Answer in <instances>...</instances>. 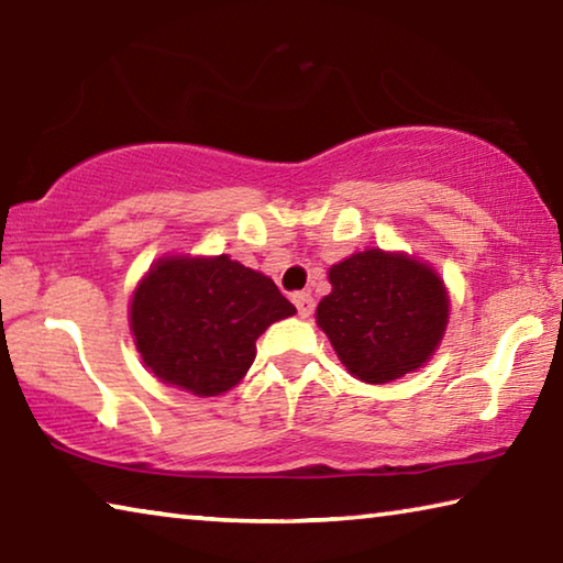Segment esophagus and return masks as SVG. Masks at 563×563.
Instances as JSON below:
<instances>
[{"label":"esophagus","mask_w":563,"mask_h":563,"mask_svg":"<svg viewBox=\"0 0 563 563\" xmlns=\"http://www.w3.org/2000/svg\"><path fill=\"white\" fill-rule=\"evenodd\" d=\"M292 302H295V308H298L300 318H310L312 310H316V300H312L310 292H295Z\"/></svg>","instance_id":"esophagus-1"}]
</instances>
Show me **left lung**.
Masks as SVG:
<instances>
[{
  "mask_svg": "<svg viewBox=\"0 0 563 563\" xmlns=\"http://www.w3.org/2000/svg\"><path fill=\"white\" fill-rule=\"evenodd\" d=\"M328 280L316 322L352 377L385 385L432 360L450 322V292L430 263L365 247L330 265Z\"/></svg>",
  "mask_w": 563,
  "mask_h": 563,
  "instance_id": "left-lung-1",
  "label": "left lung"
}]
</instances>
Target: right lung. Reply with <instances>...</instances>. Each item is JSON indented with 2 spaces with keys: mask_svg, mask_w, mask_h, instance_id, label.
Wrapping results in <instances>:
<instances>
[{
  "mask_svg": "<svg viewBox=\"0 0 563 563\" xmlns=\"http://www.w3.org/2000/svg\"><path fill=\"white\" fill-rule=\"evenodd\" d=\"M295 316L268 275L231 255H164L136 283L129 328L144 365L161 383L218 397L245 377L255 340Z\"/></svg>",
  "mask_w": 563,
  "mask_h": 563,
  "instance_id": "obj_1",
  "label": "right lung"
}]
</instances>
